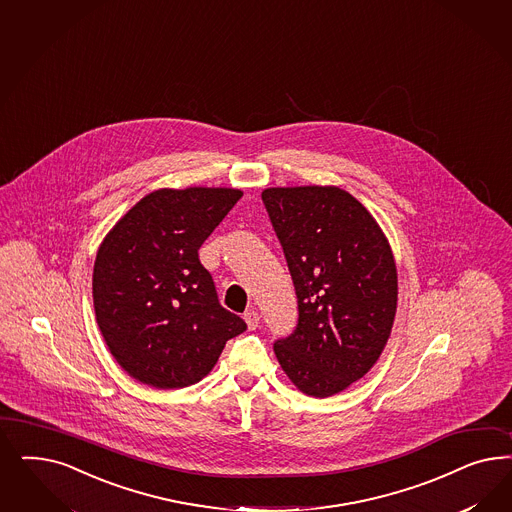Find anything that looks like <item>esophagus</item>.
<instances>
[{
  "label": "esophagus",
  "mask_w": 512,
  "mask_h": 512,
  "mask_svg": "<svg viewBox=\"0 0 512 512\" xmlns=\"http://www.w3.org/2000/svg\"><path fill=\"white\" fill-rule=\"evenodd\" d=\"M243 318H245V322H247L248 330H256V328H258V324H260V314L256 313L254 309H250V311L243 314Z\"/></svg>",
  "instance_id": "esophagus-1"
}]
</instances>
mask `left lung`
<instances>
[{
  "label": "left lung",
  "instance_id": "1",
  "mask_svg": "<svg viewBox=\"0 0 512 512\" xmlns=\"http://www.w3.org/2000/svg\"><path fill=\"white\" fill-rule=\"evenodd\" d=\"M296 286L299 320L275 356L299 392L330 397L377 363L394 328L397 269L379 222L339 186L262 192Z\"/></svg>",
  "mask_w": 512,
  "mask_h": 512
}]
</instances>
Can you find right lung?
Segmentation results:
<instances>
[{
    "label": "right lung",
    "mask_w": 512,
    "mask_h": 512,
    "mask_svg": "<svg viewBox=\"0 0 512 512\" xmlns=\"http://www.w3.org/2000/svg\"><path fill=\"white\" fill-rule=\"evenodd\" d=\"M237 188H160L139 199L101 241L92 297L118 365L152 388L173 390L211 373L226 341L247 330L216 297L198 250Z\"/></svg>",
    "instance_id": "obj_1"
}]
</instances>
